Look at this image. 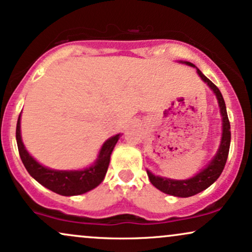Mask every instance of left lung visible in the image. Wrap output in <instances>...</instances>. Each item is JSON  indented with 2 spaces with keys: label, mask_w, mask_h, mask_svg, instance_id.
Wrapping results in <instances>:
<instances>
[{
  "label": "left lung",
  "mask_w": 252,
  "mask_h": 252,
  "mask_svg": "<svg viewBox=\"0 0 252 252\" xmlns=\"http://www.w3.org/2000/svg\"><path fill=\"white\" fill-rule=\"evenodd\" d=\"M183 63V62H182ZM186 64L190 66H195L192 63L190 62H184ZM197 69V68H196ZM199 77L202 78L205 83L210 87V89L215 93V95L217 97L218 105H220V115H222V139H220V148L216 156L214 157L209 164L203 169L202 171H199L196 176H193L192 178L189 180H170V178H163L159 176L153 175L149 170H147L148 176H149V180L154 187H156L157 189L160 190L162 192L168 193V195L176 196V197H190L196 195V193L203 191L207 188H209L215 181L220 177L222 174L224 166H225L226 159H228L229 155V149H230V139H231V131H230V122L228 118V114H226V107L224 98L220 94V89L215 86V84L209 80L208 77H205L202 74V71L199 69H197Z\"/></svg>",
  "instance_id": "left-lung-1"
}]
</instances>
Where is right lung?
<instances>
[{"instance_id": "add662e5", "label": "right lung", "mask_w": 252, "mask_h": 252, "mask_svg": "<svg viewBox=\"0 0 252 252\" xmlns=\"http://www.w3.org/2000/svg\"><path fill=\"white\" fill-rule=\"evenodd\" d=\"M21 115L17 120L16 126V141L19 148L20 157L22 163L26 166L27 171L32 177H34L39 184L59 193L62 196H75L90 191L94 188L102 183L104 176L107 174L110 155L116 145L120 134L113 136L102 145L98 157L96 162L89 168L77 171H62L53 170L41 165L38 162L29 155L28 151L24 148V144L21 137Z\"/></svg>"}]
</instances>
